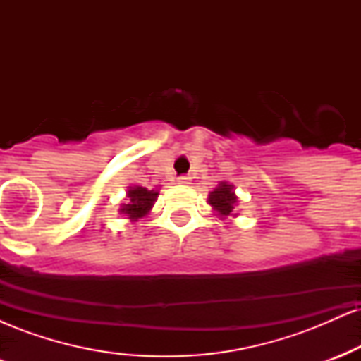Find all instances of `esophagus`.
Listing matches in <instances>:
<instances>
[{"instance_id": "34e87169", "label": "esophagus", "mask_w": 361, "mask_h": 361, "mask_svg": "<svg viewBox=\"0 0 361 361\" xmlns=\"http://www.w3.org/2000/svg\"><path fill=\"white\" fill-rule=\"evenodd\" d=\"M178 183L186 186V185L192 183V178H190V176H180V178H178Z\"/></svg>"}]
</instances>
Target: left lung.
Returning <instances> with one entry per match:
<instances>
[{
  "label": "left lung",
  "instance_id": "left-lung-1",
  "mask_svg": "<svg viewBox=\"0 0 361 361\" xmlns=\"http://www.w3.org/2000/svg\"><path fill=\"white\" fill-rule=\"evenodd\" d=\"M209 205L212 207L214 214L219 219H227V217H238L235 214V207H238V195L234 192V185L229 181H221L212 192L209 193Z\"/></svg>",
  "mask_w": 361,
  "mask_h": 361
}]
</instances>
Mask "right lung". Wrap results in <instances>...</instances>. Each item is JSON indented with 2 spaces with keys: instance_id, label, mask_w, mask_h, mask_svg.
<instances>
[{
  "instance_id": "add662e5",
  "label": "right lung",
  "mask_w": 361,
  "mask_h": 361,
  "mask_svg": "<svg viewBox=\"0 0 361 361\" xmlns=\"http://www.w3.org/2000/svg\"><path fill=\"white\" fill-rule=\"evenodd\" d=\"M159 190H147L144 186L134 185L128 186L127 190V204H122L118 212L126 215L130 222L139 221V219L146 217L151 212L152 205H154Z\"/></svg>"
}]
</instances>
